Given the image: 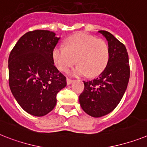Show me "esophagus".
Returning <instances> with one entry per match:
<instances>
[{"mask_svg":"<svg viewBox=\"0 0 147 147\" xmlns=\"http://www.w3.org/2000/svg\"><path fill=\"white\" fill-rule=\"evenodd\" d=\"M73 81H74V80L70 79V78H66V83H67V84H68V85L71 84L72 83V82H73Z\"/></svg>","mask_w":147,"mask_h":147,"instance_id":"esophagus-1","label":"esophagus"}]
</instances>
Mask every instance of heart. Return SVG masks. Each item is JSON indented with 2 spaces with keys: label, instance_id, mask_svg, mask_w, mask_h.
I'll return each instance as SVG.
<instances>
[{
  "label": "heart",
  "instance_id": "b5f03b06",
  "mask_svg": "<svg viewBox=\"0 0 147 147\" xmlns=\"http://www.w3.org/2000/svg\"><path fill=\"white\" fill-rule=\"evenodd\" d=\"M53 60L59 69L67 71L72 65L78 63L69 71L72 76L90 77L98 76L105 69L110 57L108 43L101 39L78 33L66 39V48L56 46L52 51Z\"/></svg>",
  "mask_w": 147,
  "mask_h": 147
}]
</instances>
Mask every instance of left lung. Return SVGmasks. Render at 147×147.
I'll return each mask as SVG.
<instances>
[{
  "label": "left lung",
  "instance_id": "left-lung-1",
  "mask_svg": "<svg viewBox=\"0 0 147 147\" xmlns=\"http://www.w3.org/2000/svg\"><path fill=\"white\" fill-rule=\"evenodd\" d=\"M108 41L110 57L105 69L98 78L84 81L79 96L81 108L92 117H101L114 110L126 90L130 69L129 55L123 43L105 30H99Z\"/></svg>",
  "mask_w": 147,
  "mask_h": 147
}]
</instances>
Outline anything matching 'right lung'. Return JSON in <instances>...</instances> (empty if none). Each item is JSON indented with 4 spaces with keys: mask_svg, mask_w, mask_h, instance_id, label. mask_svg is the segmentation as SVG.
Instances as JSON below:
<instances>
[{
    "mask_svg": "<svg viewBox=\"0 0 147 147\" xmlns=\"http://www.w3.org/2000/svg\"><path fill=\"white\" fill-rule=\"evenodd\" d=\"M54 32L36 30L18 39L9 57V84L13 96L27 113L42 117L57 104V94L66 78L54 64L58 42Z\"/></svg>",
    "mask_w": 147,
    "mask_h": 147,
    "instance_id": "right-lung-1",
    "label": "right lung"
}]
</instances>
